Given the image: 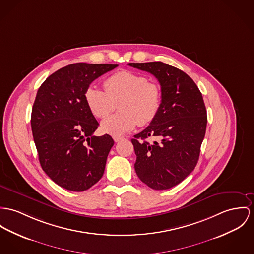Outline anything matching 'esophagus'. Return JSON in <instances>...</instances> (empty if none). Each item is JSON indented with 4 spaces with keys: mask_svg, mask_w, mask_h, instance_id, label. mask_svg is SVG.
Wrapping results in <instances>:
<instances>
[{
    "mask_svg": "<svg viewBox=\"0 0 254 254\" xmlns=\"http://www.w3.org/2000/svg\"><path fill=\"white\" fill-rule=\"evenodd\" d=\"M113 139H114V141H115V142H119V141L123 140V138H122V137L119 136H114L113 137Z\"/></svg>",
    "mask_w": 254,
    "mask_h": 254,
    "instance_id": "34e87169",
    "label": "esophagus"
}]
</instances>
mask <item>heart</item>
<instances>
[{"instance_id": "b5f03b06", "label": "heart", "mask_w": 254, "mask_h": 254, "mask_svg": "<svg viewBox=\"0 0 254 254\" xmlns=\"http://www.w3.org/2000/svg\"><path fill=\"white\" fill-rule=\"evenodd\" d=\"M105 89L91 85L85 91V101L95 117L109 115L118 104V112L104 119L101 130L113 136H121L152 123L160 109L161 89L144 75L129 70H120L104 82Z\"/></svg>"}]
</instances>
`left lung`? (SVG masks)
Segmentation results:
<instances>
[{
  "instance_id": "obj_1",
  "label": "left lung",
  "mask_w": 254,
  "mask_h": 254,
  "mask_svg": "<svg viewBox=\"0 0 254 254\" xmlns=\"http://www.w3.org/2000/svg\"><path fill=\"white\" fill-rule=\"evenodd\" d=\"M160 84L161 105L156 119L131 142L138 178L153 190H168L195 168L206 133L207 110L194 81L162 62L129 63ZM155 138L154 142L146 141Z\"/></svg>"
}]
</instances>
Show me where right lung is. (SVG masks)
Segmentation results:
<instances>
[{
  "label": "right lung",
  "instance_id": "add662e5",
  "mask_svg": "<svg viewBox=\"0 0 254 254\" xmlns=\"http://www.w3.org/2000/svg\"><path fill=\"white\" fill-rule=\"evenodd\" d=\"M117 66L71 64L47 77L37 93L31 127L39 163L46 175L67 190H87L104 173L114 140L108 134L94 135L98 123L84 95L95 79Z\"/></svg>",
  "mask_w": 254,
  "mask_h": 254
}]
</instances>
